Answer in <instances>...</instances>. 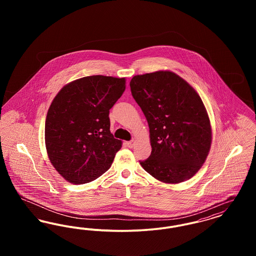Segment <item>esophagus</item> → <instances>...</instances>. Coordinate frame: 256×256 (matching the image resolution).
Here are the masks:
<instances>
[{"instance_id":"esophagus-1","label":"esophagus","mask_w":256,"mask_h":256,"mask_svg":"<svg viewBox=\"0 0 256 256\" xmlns=\"http://www.w3.org/2000/svg\"><path fill=\"white\" fill-rule=\"evenodd\" d=\"M126 145H128V146H130V148H134V145H135V141L134 140L128 141V142H126Z\"/></svg>"}]
</instances>
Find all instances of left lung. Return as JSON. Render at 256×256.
Returning <instances> with one entry per match:
<instances>
[{
	"instance_id": "obj_1",
	"label": "left lung",
	"mask_w": 256,
	"mask_h": 256,
	"mask_svg": "<svg viewBox=\"0 0 256 256\" xmlns=\"http://www.w3.org/2000/svg\"><path fill=\"white\" fill-rule=\"evenodd\" d=\"M130 86L150 128L152 154L141 166L162 182L191 178L204 163L212 141L202 98L170 71L134 76Z\"/></svg>"
}]
</instances>
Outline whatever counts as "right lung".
<instances>
[{"instance_id": "add662e5", "label": "right lung", "mask_w": 256, "mask_h": 256, "mask_svg": "<svg viewBox=\"0 0 256 256\" xmlns=\"http://www.w3.org/2000/svg\"><path fill=\"white\" fill-rule=\"evenodd\" d=\"M126 78L90 76L62 87L50 106L45 144L50 161L67 182L84 184L108 170L122 141L110 132V110Z\"/></svg>"}]
</instances>
